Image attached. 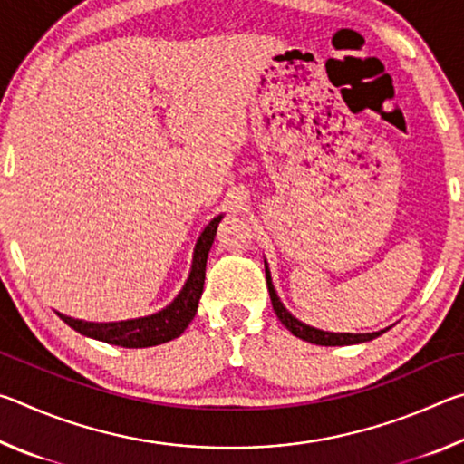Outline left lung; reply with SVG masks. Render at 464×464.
<instances>
[{
    "label": "left lung",
    "mask_w": 464,
    "mask_h": 464,
    "mask_svg": "<svg viewBox=\"0 0 464 464\" xmlns=\"http://www.w3.org/2000/svg\"><path fill=\"white\" fill-rule=\"evenodd\" d=\"M264 268H266V282H268L270 301H272L274 313H276L280 324L285 325L293 335L301 337V340L317 343V345H352V343L371 342V340H374V337H379L381 334L389 332V327H387V329H381V332H372V334H334V332H324V329H317V327H311L307 324H303L301 319H296L293 313H290L285 307V304H282L276 288H274V285H272L268 262H266V260H264Z\"/></svg>",
    "instance_id": "1"
}]
</instances>
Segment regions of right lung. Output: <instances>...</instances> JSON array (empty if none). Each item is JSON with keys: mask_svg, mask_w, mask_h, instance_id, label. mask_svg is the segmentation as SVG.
Wrapping results in <instances>:
<instances>
[{"mask_svg": "<svg viewBox=\"0 0 464 464\" xmlns=\"http://www.w3.org/2000/svg\"><path fill=\"white\" fill-rule=\"evenodd\" d=\"M223 215L215 217L204 231L200 233L198 241L194 246L192 268L184 282L182 290L171 301L168 307L153 313L147 317L127 319V321H108V324H96V321H83L69 315H63L57 311V315L65 321L69 327H73L77 334L92 340L106 342L121 348H149V345L166 343L174 337L182 335L184 329L190 325V321L198 309V301L204 288V274H207V257L210 246H213L217 227L221 223Z\"/></svg>", "mask_w": 464, "mask_h": 464, "instance_id": "right-lung-1", "label": "right lung"}]
</instances>
